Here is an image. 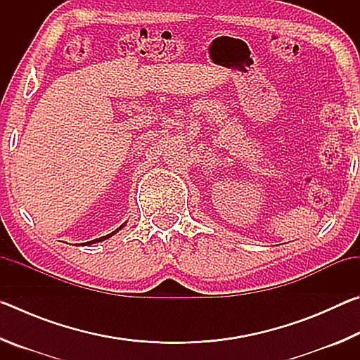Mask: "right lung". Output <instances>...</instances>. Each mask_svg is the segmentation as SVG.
<instances>
[{
	"mask_svg": "<svg viewBox=\"0 0 360 360\" xmlns=\"http://www.w3.org/2000/svg\"><path fill=\"white\" fill-rule=\"evenodd\" d=\"M122 227H124V225H120V227H119L117 230H114V231H112V233H109V235H106V236H101V238H96V240H94V241H89V243H87V245H94V243H98V241H103V240H108V238H109V236H112L114 233H117V231H119V230H120Z\"/></svg>",
	"mask_w": 360,
	"mask_h": 360,
	"instance_id": "1",
	"label": "right lung"
}]
</instances>
